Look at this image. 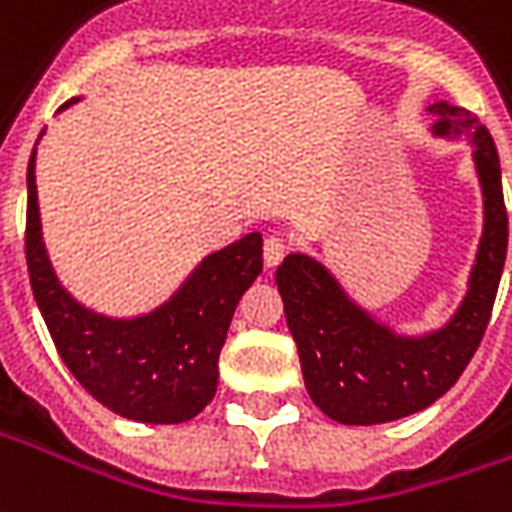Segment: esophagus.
Wrapping results in <instances>:
<instances>
[{
    "label": "esophagus",
    "mask_w": 512,
    "mask_h": 512,
    "mask_svg": "<svg viewBox=\"0 0 512 512\" xmlns=\"http://www.w3.org/2000/svg\"><path fill=\"white\" fill-rule=\"evenodd\" d=\"M288 252V246H285V238L280 235H268L266 241H263V260H266V266H277L282 257Z\"/></svg>",
    "instance_id": "34e87169"
}]
</instances>
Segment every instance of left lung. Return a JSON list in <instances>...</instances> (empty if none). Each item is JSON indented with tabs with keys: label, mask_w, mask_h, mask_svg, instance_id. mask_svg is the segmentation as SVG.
Masks as SVG:
<instances>
[{
	"label": "left lung",
	"mask_w": 512,
	"mask_h": 512,
	"mask_svg": "<svg viewBox=\"0 0 512 512\" xmlns=\"http://www.w3.org/2000/svg\"><path fill=\"white\" fill-rule=\"evenodd\" d=\"M427 110L438 116L435 135H466L471 141L485 205L480 249L455 316L427 335H399L357 307L313 257L288 255L277 268L307 393L324 416L341 424H385L441 399L477 352L499 291L507 210L496 144L466 107L435 102Z\"/></svg>",
	"instance_id": "obj_1"
}]
</instances>
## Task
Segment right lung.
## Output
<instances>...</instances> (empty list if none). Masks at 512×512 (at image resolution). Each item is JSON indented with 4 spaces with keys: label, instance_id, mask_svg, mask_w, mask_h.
I'll return each instance as SVG.
<instances>
[{
    "label": "right lung",
    "instance_id": "obj_1",
    "mask_svg": "<svg viewBox=\"0 0 512 512\" xmlns=\"http://www.w3.org/2000/svg\"><path fill=\"white\" fill-rule=\"evenodd\" d=\"M24 252L32 293L57 352L96 402L144 424H182L210 405L232 313L263 271L260 232H249L207 255L180 291L152 313L138 318L99 316L71 299L46 257L32 149Z\"/></svg>",
    "mask_w": 512,
    "mask_h": 512
}]
</instances>
